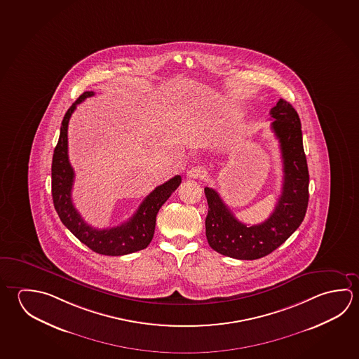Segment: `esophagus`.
I'll return each instance as SVG.
<instances>
[{"label":"esophagus","mask_w":359,"mask_h":359,"mask_svg":"<svg viewBox=\"0 0 359 359\" xmlns=\"http://www.w3.org/2000/svg\"><path fill=\"white\" fill-rule=\"evenodd\" d=\"M205 168L204 166H194V168H191L190 170L188 171L189 179H201V177H204L205 175Z\"/></svg>","instance_id":"34e87169"}]
</instances>
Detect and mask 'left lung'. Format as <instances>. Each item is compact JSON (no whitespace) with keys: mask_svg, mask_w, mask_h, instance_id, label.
Here are the masks:
<instances>
[{"mask_svg":"<svg viewBox=\"0 0 359 359\" xmlns=\"http://www.w3.org/2000/svg\"><path fill=\"white\" fill-rule=\"evenodd\" d=\"M270 114L283 166V191L270 217L264 223L247 226L234 217L214 189L204 188L209 207L205 218L208 243L228 257L257 259L267 256L295 232L308 209V163L299 114L285 100L277 102Z\"/></svg>","mask_w":359,"mask_h":359,"instance_id":"left-lung-1","label":"left lung"}]
</instances>
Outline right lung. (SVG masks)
Masks as SVG:
<instances>
[{
	"instance_id": "add662e5",
	"label": "right lung",
	"mask_w": 359,
	"mask_h": 359,
	"mask_svg": "<svg viewBox=\"0 0 359 359\" xmlns=\"http://www.w3.org/2000/svg\"><path fill=\"white\" fill-rule=\"evenodd\" d=\"M92 95H95V92H84L79 95L62 121L60 136L51 164V194L59 218L82 243L100 255L123 256L141 251L150 245L155 232L158 209L177 190L182 182V177L177 175L152 190L141 203L136 213L121 226L97 229L87 224L72 201L74 170L68 158V123L76 106Z\"/></svg>"
}]
</instances>
